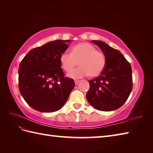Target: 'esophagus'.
I'll use <instances>...</instances> for the list:
<instances>
[{"label":"esophagus","instance_id":"1","mask_svg":"<svg viewBox=\"0 0 153 153\" xmlns=\"http://www.w3.org/2000/svg\"><path fill=\"white\" fill-rule=\"evenodd\" d=\"M79 82V80H75V84H76V85H77Z\"/></svg>","mask_w":153,"mask_h":153}]
</instances>
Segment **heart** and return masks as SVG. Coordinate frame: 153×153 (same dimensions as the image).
I'll return each mask as SVG.
<instances>
[{
	"label": "heart",
	"instance_id": "obj_1",
	"mask_svg": "<svg viewBox=\"0 0 153 153\" xmlns=\"http://www.w3.org/2000/svg\"><path fill=\"white\" fill-rule=\"evenodd\" d=\"M61 66L66 71H70L79 63L81 66L68 74L71 78H82L87 75L97 77L102 74L106 66V59L102 52L88 43L75 45L71 53L64 51L60 54Z\"/></svg>",
	"mask_w": 153,
	"mask_h": 153
}]
</instances>
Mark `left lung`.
Returning a JSON list of instances; mask_svg holds the SVG:
<instances>
[{"mask_svg": "<svg viewBox=\"0 0 153 153\" xmlns=\"http://www.w3.org/2000/svg\"><path fill=\"white\" fill-rule=\"evenodd\" d=\"M97 45L106 59L102 74L89 81L87 101L97 110L112 111L126 102L133 87L131 65L118 50L100 41H92Z\"/></svg>", "mask_w": 153, "mask_h": 153, "instance_id": "left-lung-1", "label": "left lung"}]
</instances>
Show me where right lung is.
<instances>
[{
    "label": "right lung",
    "instance_id": "add662e5",
    "mask_svg": "<svg viewBox=\"0 0 153 153\" xmlns=\"http://www.w3.org/2000/svg\"><path fill=\"white\" fill-rule=\"evenodd\" d=\"M70 40H56L34 48L19 64L18 87L31 108L42 112L60 110L75 86L73 79L65 77L60 56Z\"/></svg>",
    "mask_w": 153,
    "mask_h": 153
}]
</instances>
